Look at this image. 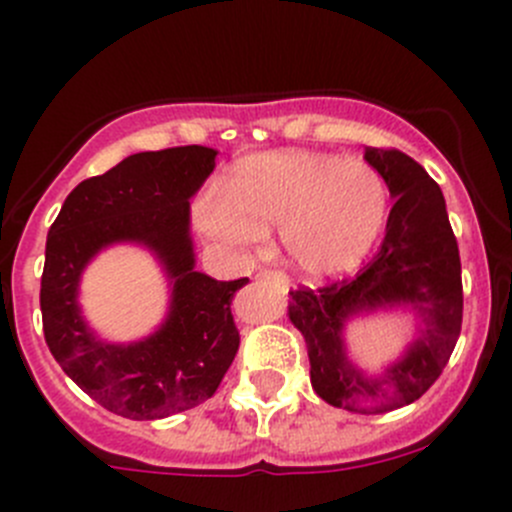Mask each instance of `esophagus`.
<instances>
[{
  "label": "esophagus",
  "instance_id": "esophagus-1",
  "mask_svg": "<svg viewBox=\"0 0 512 512\" xmlns=\"http://www.w3.org/2000/svg\"><path fill=\"white\" fill-rule=\"evenodd\" d=\"M257 280L260 282H277V285H282L285 287L287 285V277H285V272H280V270H262V272H257Z\"/></svg>",
  "mask_w": 512,
  "mask_h": 512
}]
</instances>
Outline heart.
Masks as SVG:
<instances>
[{
    "label": "heart",
    "instance_id": "obj_1",
    "mask_svg": "<svg viewBox=\"0 0 512 512\" xmlns=\"http://www.w3.org/2000/svg\"><path fill=\"white\" fill-rule=\"evenodd\" d=\"M385 220L388 185L375 167L302 150L245 157L227 192L212 187L195 202L202 235L237 250L282 227L287 260L315 282L357 270Z\"/></svg>",
    "mask_w": 512,
    "mask_h": 512
}]
</instances>
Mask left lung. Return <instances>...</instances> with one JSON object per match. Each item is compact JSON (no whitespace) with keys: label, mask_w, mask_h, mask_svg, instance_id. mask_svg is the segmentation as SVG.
Masks as SVG:
<instances>
[{"label":"left lung","mask_w":512,"mask_h":512,"mask_svg":"<svg viewBox=\"0 0 512 512\" xmlns=\"http://www.w3.org/2000/svg\"><path fill=\"white\" fill-rule=\"evenodd\" d=\"M365 160L395 197L385 240L352 277L290 290V320L305 337L312 390L335 408L382 415L423 398L448 365L463 325V277L438 182L393 147H367ZM395 304L415 306L424 330L380 378L362 376L344 357L341 325L357 311Z\"/></svg>","instance_id":"1"}]
</instances>
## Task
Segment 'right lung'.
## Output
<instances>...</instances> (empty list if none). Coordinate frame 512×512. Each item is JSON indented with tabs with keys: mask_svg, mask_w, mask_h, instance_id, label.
Wrapping results in <instances>:
<instances>
[{
	"mask_svg": "<svg viewBox=\"0 0 512 512\" xmlns=\"http://www.w3.org/2000/svg\"><path fill=\"white\" fill-rule=\"evenodd\" d=\"M217 152L187 145L140 152L79 182L52 222L44 252L42 327L49 352L109 413L160 420L205 403L240 347L232 297L247 277L217 282L195 270L190 197L215 170ZM142 241L171 272L166 325L132 346H107L83 325L76 285L83 265L112 241Z\"/></svg>",
	"mask_w": 512,
	"mask_h": 512,
	"instance_id": "obj_1",
	"label": "right lung"
}]
</instances>
